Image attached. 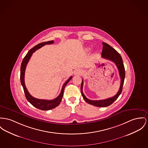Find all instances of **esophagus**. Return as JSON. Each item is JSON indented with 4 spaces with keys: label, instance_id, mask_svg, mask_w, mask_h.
<instances>
[{
    "label": "esophagus",
    "instance_id": "34e87169",
    "mask_svg": "<svg viewBox=\"0 0 148 148\" xmlns=\"http://www.w3.org/2000/svg\"><path fill=\"white\" fill-rule=\"evenodd\" d=\"M82 70H81V69H76V70L75 71V72H74V74H75V75H79L81 74V73H82Z\"/></svg>",
    "mask_w": 148,
    "mask_h": 148
}]
</instances>
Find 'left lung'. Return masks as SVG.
<instances>
[{
  "mask_svg": "<svg viewBox=\"0 0 148 148\" xmlns=\"http://www.w3.org/2000/svg\"><path fill=\"white\" fill-rule=\"evenodd\" d=\"M103 50L101 53V57H103L104 59L110 60L116 64V65L117 67L119 76L121 78V85H120V88L118 90V92L114 97L106 99L104 100H91L87 98L83 93L82 88H83L84 81L82 79L81 85V94L83 98L84 99V100L88 103L98 107H108L109 106L111 105L118 98V97L122 92L125 77V70L122 58L121 55L116 50L113 48L112 47H110L108 44L106 42H103Z\"/></svg>",
  "mask_w": 148,
  "mask_h": 148,
  "instance_id": "8db88e82",
  "label": "left lung"
}]
</instances>
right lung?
I'll list each match as a JSON object with an SVG mask.
<instances>
[{
  "instance_id": "1",
  "label": "right lung",
  "mask_w": 148,
  "mask_h": 148,
  "mask_svg": "<svg viewBox=\"0 0 148 148\" xmlns=\"http://www.w3.org/2000/svg\"><path fill=\"white\" fill-rule=\"evenodd\" d=\"M53 42H54L53 40L47 41V42H43L40 43L39 44L36 45V46H35L34 47H33L31 49L29 50V51L27 53V54L24 57V58L22 62L21 66L20 79H21V84H22V87L23 88L26 98L27 99V100L30 102V103L34 107H36L38 109H39L40 110H50V109H52L57 107L59 105L61 100H62V97L63 96L64 90L65 87L66 86L67 84H68V82H69V81L72 79V76H71L69 79L66 81V82L63 84V85L62 86V89L61 90V92H60V94H59V96L58 97H57L56 98L54 99L50 100L35 98L33 97L32 96H31L30 95L28 90H27V88L25 86V69H26V66H27V63H28V62L30 60L31 56L32 55V53L34 52H35L36 50L39 49L42 47L44 46L45 45L51 44Z\"/></svg>"
}]
</instances>
